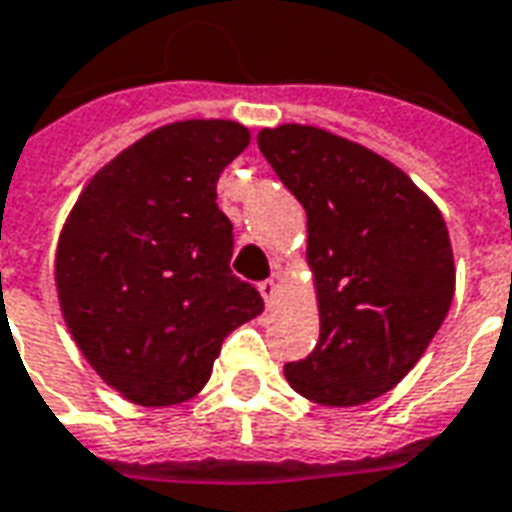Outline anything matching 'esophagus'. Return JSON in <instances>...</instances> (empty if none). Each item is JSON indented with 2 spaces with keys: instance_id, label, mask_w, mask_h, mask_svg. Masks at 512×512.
Wrapping results in <instances>:
<instances>
[{
  "instance_id": "1",
  "label": "esophagus",
  "mask_w": 512,
  "mask_h": 512,
  "mask_svg": "<svg viewBox=\"0 0 512 512\" xmlns=\"http://www.w3.org/2000/svg\"><path fill=\"white\" fill-rule=\"evenodd\" d=\"M257 288H260V296H263V301H266V307L271 310L279 299V282L277 279H266V282H260Z\"/></svg>"
}]
</instances>
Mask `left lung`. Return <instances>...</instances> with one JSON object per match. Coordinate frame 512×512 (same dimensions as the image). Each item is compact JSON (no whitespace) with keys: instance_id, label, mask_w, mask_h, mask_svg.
<instances>
[{"instance_id":"8db88e82","label":"left lung","mask_w":512,"mask_h":512,"mask_svg":"<svg viewBox=\"0 0 512 512\" xmlns=\"http://www.w3.org/2000/svg\"><path fill=\"white\" fill-rule=\"evenodd\" d=\"M260 153L307 211L321 337L285 365L321 406H362L397 386L439 332L455 293L444 216L392 161L301 123L257 134Z\"/></svg>"}]
</instances>
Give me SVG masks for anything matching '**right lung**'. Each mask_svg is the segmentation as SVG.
I'll use <instances>...</instances> for the list:
<instances>
[{
  "label": "right lung",
  "mask_w": 512,
  "mask_h": 512,
  "mask_svg": "<svg viewBox=\"0 0 512 512\" xmlns=\"http://www.w3.org/2000/svg\"><path fill=\"white\" fill-rule=\"evenodd\" d=\"M249 139L219 117L156 128L95 172L62 224L54 285L65 326L136 406L191 400L224 337L263 312L230 271L233 224L216 205V180Z\"/></svg>",
  "instance_id": "add662e5"
}]
</instances>
